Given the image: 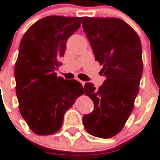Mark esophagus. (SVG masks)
<instances>
[{"mask_svg": "<svg viewBox=\"0 0 160 160\" xmlns=\"http://www.w3.org/2000/svg\"><path fill=\"white\" fill-rule=\"evenodd\" d=\"M80 83H81V84L83 85V86H84V84H85V82L84 81H82V80H80Z\"/></svg>", "mask_w": 160, "mask_h": 160, "instance_id": "34e87169", "label": "esophagus"}]
</instances>
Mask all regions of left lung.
<instances>
[{
    "label": "left lung",
    "instance_id": "left-lung-1",
    "mask_svg": "<svg viewBox=\"0 0 160 160\" xmlns=\"http://www.w3.org/2000/svg\"><path fill=\"white\" fill-rule=\"evenodd\" d=\"M82 24L106 77L98 89L92 83L84 85L95 109L83 116V123L91 135L110 138L123 129L133 110L143 72L141 39L118 18L85 16Z\"/></svg>",
    "mask_w": 160,
    "mask_h": 160
}]
</instances>
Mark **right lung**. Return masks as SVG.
<instances>
[{
  "mask_svg": "<svg viewBox=\"0 0 160 160\" xmlns=\"http://www.w3.org/2000/svg\"><path fill=\"white\" fill-rule=\"evenodd\" d=\"M82 17L50 16L31 25L22 38L15 65L19 110L38 135L58 132L66 110L83 94L76 80L58 77L67 40L78 30Z\"/></svg>",
  "mask_w": 160,
  "mask_h": 160,
  "instance_id": "obj_1",
  "label": "right lung"
}]
</instances>
